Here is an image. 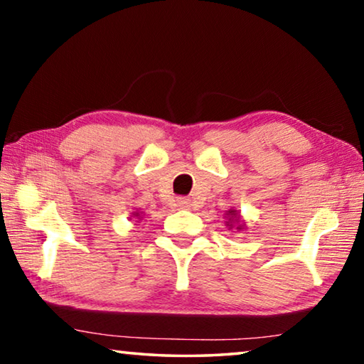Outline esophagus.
<instances>
[{
    "label": "esophagus",
    "mask_w": 364,
    "mask_h": 364,
    "mask_svg": "<svg viewBox=\"0 0 364 364\" xmlns=\"http://www.w3.org/2000/svg\"><path fill=\"white\" fill-rule=\"evenodd\" d=\"M176 205L180 208H188V207H191V200L186 199V197H178Z\"/></svg>",
    "instance_id": "obj_1"
}]
</instances>
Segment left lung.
<instances>
[{"label": "left lung", "instance_id": "obj_1", "mask_svg": "<svg viewBox=\"0 0 364 364\" xmlns=\"http://www.w3.org/2000/svg\"><path fill=\"white\" fill-rule=\"evenodd\" d=\"M225 218H226L225 225H226V228H230V230H232V228L237 231L245 230V221L241 217V212H237L236 208H230V210L226 212Z\"/></svg>", "mask_w": 364, "mask_h": 364}]
</instances>
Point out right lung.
Here are the masks:
<instances>
[{
	"label": "right lung",
	"instance_id": "1",
	"mask_svg": "<svg viewBox=\"0 0 364 364\" xmlns=\"http://www.w3.org/2000/svg\"><path fill=\"white\" fill-rule=\"evenodd\" d=\"M132 217L133 218H136L138 221H141L144 218V212H139V210H134V212H132Z\"/></svg>",
	"mask_w": 364,
	"mask_h": 364
}]
</instances>
